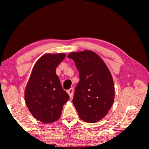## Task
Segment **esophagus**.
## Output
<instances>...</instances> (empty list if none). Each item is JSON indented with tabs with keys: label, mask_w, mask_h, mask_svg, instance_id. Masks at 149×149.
<instances>
[{
	"label": "esophagus",
	"mask_w": 149,
	"mask_h": 149,
	"mask_svg": "<svg viewBox=\"0 0 149 149\" xmlns=\"http://www.w3.org/2000/svg\"><path fill=\"white\" fill-rule=\"evenodd\" d=\"M67 93H68V95H70V98H72L73 96H74V89L73 88H70V89H68L67 91Z\"/></svg>",
	"instance_id": "obj_1"
}]
</instances>
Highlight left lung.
Returning <instances> with one entry per match:
<instances>
[{
  "instance_id": "obj_1",
  "label": "left lung",
  "mask_w": 149,
  "mask_h": 149,
  "mask_svg": "<svg viewBox=\"0 0 149 149\" xmlns=\"http://www.w3.org/2000/svg\"><path fill=\"white\" fill-rule=\"evenodd\" d=\"M68 57L74 60L79 75L72 100L75 109L84 122H97L107 114L114 102L112 75L104 61L91 50L71 52Z\"/></svg>"
}]
</instances>
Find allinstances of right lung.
<instances>
[{
    "label": "right lung",
    "instance_id": "1",
    "mask_svg": "<svg viewBox=\"0 0 149 149\" xmlns=\"http://www.w3.org/2000/svg\"><path fill=\"white\" fill-rule=\"evenodd\" d=\"M65 54H46L35 63L25 90V101L30 112L44 123L59 119L69 95L56 74Z\"/></svg>",
    "mask_w": 149,
    "mask_h": 149
}]
</instances>
